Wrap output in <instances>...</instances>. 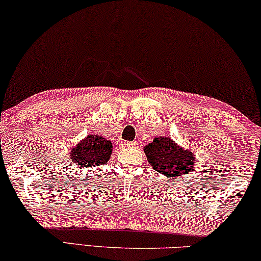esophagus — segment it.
I'll return each instance as SVG.
<instances>
[{"label":"esophagus","instance_id":"obj_1","mask_svg":"<svg viewBox=\"0 0 261 261\" xmlns=\"http://www.w3.org/2000/svg\"><path fill=\"white\" fill-rule=\"evenodd\" d=\"M123 144H125V147H133V148L139 146V143L136 142V141H130V142H125Z\"/></svg>","mask_w":261,"mask_h":261}]
</instances>
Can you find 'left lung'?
Listing matches in <instances>:
<instances>
[{
	"mask_svg": "<svg viewBox=\"0 0 261 261\" xmlns=\"http://www.w3.org/2000/svg\"><path fill=\"white\" fill-rule=\"evenodd\" d=\"M143 151L152 169L172 180L186 176L195 168V153L191 149H184L168 136H156Z\"/></svg>",
	"mask_w": 261,
	"mask_h": 261,
	"instance_id": "left-lung-1",
	"label": "left lung"
}]
</instances>
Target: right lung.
Returning <instances> with one entry per match:
<instances>
[{"mask_svg": "<svg viewBox=\"0 0 261 261\" xmlns=\"http://www.w3.org/2000/svg\"><path fill=\"white\" fill-rule=\"evenodd\" d=\"M113 146L110 140L101 135L89 134L84 140L70 148L69 159L80 166H95L105 164L112 155Z\"/></svg>", "mask_w": 261, "mask_h": 261, "instance_id": "obj_1", "label": "right lung"}]
</instances>
